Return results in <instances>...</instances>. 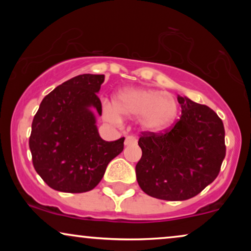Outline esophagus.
<instances>
[{"label": "esophagus", "mask_w": 251, "mask_h": 251, "mask_svg": "<svg viewBox=\"0 0 251 251\" xmlns=\"http://www.w3.org/2000/svg\"><path fill=\"white\" fill-rule=\"evenodd\" d=\"M136 143H137L136 137H133V136H128V137H126V140H125V145H126V146L133 145V144H136Z\"/></svg>", "instance_id": "1"}]
</instances>
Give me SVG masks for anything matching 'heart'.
Masks as SVG:
<instances>
[{
	"instance_id": "heart-1",
	"label": "heart",
	"mask_w": 251,
	"mask_h": 251,
	"mask_svg": "<svg viewBox=\"0 0 251 251\" xmlns=\"http://www.w3.org/2000/svg\"><path fill=\"white\" fill-rule=\"evenodd\" d=\"M102 115L112 123L121 121V115L138 116L142 126L150 131L168 128L177 115V104L166 92L151 89L126 88L115 96L114 105L102 102Z\"/></svg>"
}]
</instances>
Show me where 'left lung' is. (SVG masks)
I'll use <instances>...</instances> for the list:
<instances>
[{
	"label": "left lung",
	"instance_id": "obj_1",
	"mask_svg": "<svg viewBox=\"0 0 251 251\" xmlns=\"http://www.w3.org/2000/svg\"><path fill=\"white\" fill-rule=\"evenodd\" d=\"M180 119L163 132H142L137 181L150 197L183 201L198 195L218 176L226 154L225 129L205 105L178 96Z\"/></svg>",
	"mask_w": 251,
	"mask_h": 251
}]
</instances>
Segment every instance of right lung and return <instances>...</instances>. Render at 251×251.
<instances>
[{"label": "right lung", "instance_id": "obj_1", "mask_svg": "<svg viewBox=\"0 0 251 251\" xmlns=\"http://www.w3.org/2000/svg\"><path fill=\"white\" fill-rule=\"evenodd\" d=\"M105 75L82 74L47 95L32 123L33 166L48 186L65 193L91 191L123 151L125 137L101 139L91 108L101 115L97 92Z\"/></svg>", "mask_w": 251, "mask_h": 251}]
</instances>
